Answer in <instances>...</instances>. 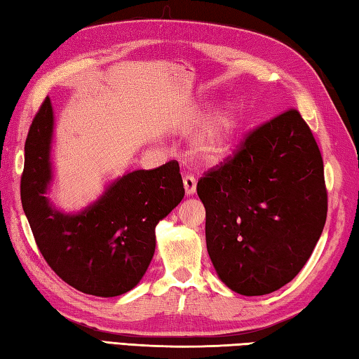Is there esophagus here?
<instances>
[{
  "label": "esophagus",
  "instance_id": "esophagus-1",
  "mask_svg": "<svg viewBox=\"0 0 359 359\" xmlns=\"http://www.w3.org/2000/svg\"><path fill=\"white\" fill-rule=\"evenodd\" d=\"M184 188H185L187 196H193V194L196 193V179H194L193 175H185Z\"/></svg>",
  "mask_w": 359,
  "mask_h": 359
}]
</instances>
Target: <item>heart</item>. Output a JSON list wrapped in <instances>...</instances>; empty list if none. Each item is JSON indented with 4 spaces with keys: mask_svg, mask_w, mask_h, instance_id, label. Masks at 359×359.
<instances>
[{
    "mask_svg": "<svg viewBox=\"0 0 359 359\" xmlns=\"http://www.w3.org/2000/svg\"><path fill=\"white\" fill-rule=\"evenodd\" d=\"M242 123L243 114L238 108L226 109L194 144V157L204 165H217L231 151Z\"/></svg>",
    "mask_w": 359,
    "mask_h": 359,
    "instance_id": "heart-1",
    "label": "heart"
}]
</instances>
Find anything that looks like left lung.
<instances>
[{"instance_id":"left-lung-1","label":"left lung","mask_w":359,"mask_h":359,"mask_svg":"<svg viewBox=\"0 0 359 359\" xmlns=\"http://www.w3.org/2000/svg\"><path fill=\"white\" fill-rule=\"evenodd\" d=\"M196 190L205 207L208 256L221 281L240 295H266L290 283L327 221L323 160L297 109L248 135Z\"/></svg>"}]
</instances>
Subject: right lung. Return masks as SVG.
<instances>
[{"mask_svg": "<svg viewBox=\"0 0 359 359\" xmlns=\"http://www.w3.org/2000/svg\"><path fill=\"white\" fill-rule=\"evenodd\" d=\"M55 116L47 97L25 142L22 205L43 259L62 281L88 295L117 297L138 284L155 252V227L184 199L177 161L136 169L107 185L80 212L50 198Z\"/></svg>", "mask_w": 359, "mask_h": 359, "instance_id": "right-lung-1", "label": "right lung"}]
</instances>
